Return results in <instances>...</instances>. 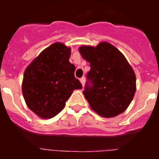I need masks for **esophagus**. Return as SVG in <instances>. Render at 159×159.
<instances>
[{
	"label": "esophagus",
	"mask_w": 159,
	"mask_h": 159,
	"mask_svg": "<svg viewBox=\"0 0 159 159\" xmlns=\"http://www.w3.org/2000/svg\"><path fill=\"white\" fill-rule=\"evenodd\" d=\"M80 80L81 84H82L83 86H84V84H85V78H84V77H82V78H81Z\"/></svg>",
	"instance_id": "34e87169"
}]
</instances>
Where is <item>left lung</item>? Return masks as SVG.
I'll use <instances>...</instances> for the list:
<instances>
[{
    "instance_id": "8db88e82",
    "label": "left lung",
    "mask_w": 159,
    "mask_h": 159,
    "mask_svg": "<svg viewBox=\"0 0 159 159\" xmlns=\"http://www.w3.org/2000/svg\"><path fill=\"white\" fill-rule=\"evenodd\" d=\"M79 51L90 63L83 92L92 110L104 118L125 111L135 93L136 77L123 53L107 42L81 46Z\"/></svg>"
}]
</instances>
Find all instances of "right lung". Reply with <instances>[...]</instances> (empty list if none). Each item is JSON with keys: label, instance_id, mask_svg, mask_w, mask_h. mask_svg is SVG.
Segmentation results:
<instances>
[{"label": "right lung", "instance_id": "1", "mask_svg": "<svg viewBox=\"0 0 159 159\" xmlns=\"http://www.w3.org/2000/svg\"><path fill=\"white\" fill-rule=\"evenodd\" d=\"M71 48L54 43L25 69L22 93L28 107L42 119L56 116L64 107L73 91L82 84L75 77V67L69 62Z\"/></svg>", "mask_w": 159, "mask_h": 159}]
</instances>
